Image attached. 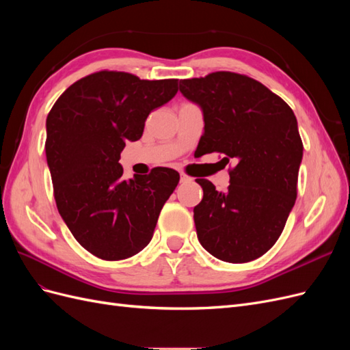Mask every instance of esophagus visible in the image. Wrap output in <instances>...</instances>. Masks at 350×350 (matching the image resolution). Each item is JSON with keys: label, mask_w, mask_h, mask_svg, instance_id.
<instances>
[{"label": "esophagus", "mask_w": 350, "mask_h": 350, "mask_svg": "<svg viewBox=\"0 0 350 350\" xmlns=\"http://www.w3.org/2000/svg\"><path fill=\"white\" fill-rule=\"evenodd\" d=\"M191 181H193L191 176H188L187 174H181V184H188V183H191Z\"/></svg>", "instance_id": "34e87169"}]
</instances>
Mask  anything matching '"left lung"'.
Listing matches in <instances>:
<instances>
[{"mask_svg": "<svg viewBox=\"0 0 350 350\" xmlns=\"http://www.w3.org/2000/svg\"><path fill=\"white\" fill-rule=\"evenodd\" d=\"M184 96L200 105L204 133L200 154L234 159L228 191L204 178L203 200L194 207L201 245L228 262H247L279 239L298 194L302 140L291 107L248 76L230 71L179 83Z\"/></svg>", "mask_w": 350, "mask_h": 350, "instance_id": "obj_1", "label": "left lung"}]
</instances>
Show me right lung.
I'll use <instances>...</instances> for the list:
<instances>
[{
	"label": "right lung",
	"mask_w": 350,
	"mask_h": 350,
	"mask_svg": "<svg viewBox=\"0 0 350 350\" xmlns=\"http://www.w3.org/2000/svg\"><path fill=\"white\" fill-rule=\"evenodd\" d=\"M176 92V79L103 70L72 83L48 113L45 152L58 211L98 258L118 261L142 251L179 183L171 167L124 181L118 163L125 143L139 140L149 113Z\"/></svg>",
	"instance_id": "add662e5"
}]
</instances>
